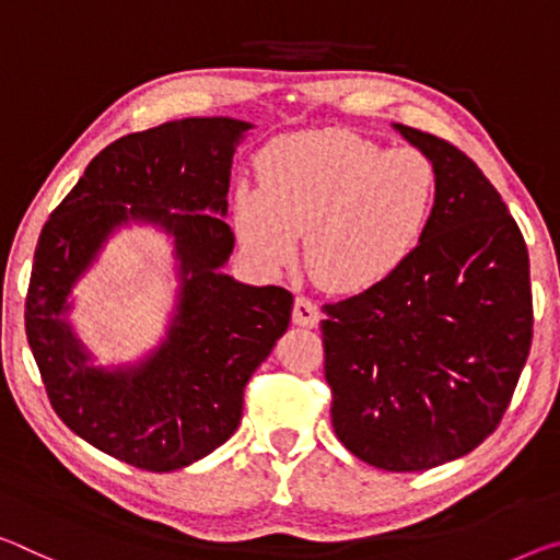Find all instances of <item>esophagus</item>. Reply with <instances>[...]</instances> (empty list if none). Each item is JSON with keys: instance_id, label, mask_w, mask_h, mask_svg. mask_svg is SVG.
Wrapping results in <instances>:
<instances>
[{"instance_id": "esophagus-1", "label": "esophagus", "mask_w": 560, "mask_h": 560, "mask_svg": "<svg viewBox=\"0 0 560 560\" xmlns=\"http://www.w3.org/2000/svg\"><path fill=\"white\" fill-rule=\"evenodd\" d=\"M294 318L296 326H306V328H314L318 322H322V312H318V306L314 301H308L306 296H296L294 301Z\"/></svg>"}]
</instances>
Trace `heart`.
Returning <instances> with one entry per match:
<instances>
[{
    "instance_id": "heart-1",
    "label": "heart",
    "mask_w": 560,
    "mask_h": 560,
    "mask_svg": "<svg viewBox=\"0 0 560 560\" xmlns=\"http://www.w3.org/2000/svg\"><path fill=\"white\" fill-rule=\"evenodd\" d=\"M259 186H238V242L264 269L294 261L304 234L312 279L336 294L374 289L421 246L439 201L419 149H386L341 129L299 131L256 156Z\"/></svg>"
}]
</instances>
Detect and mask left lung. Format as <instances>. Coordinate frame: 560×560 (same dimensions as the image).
<instances>
[{
  "mask_svg": "<svg viewBox=\"0 0 560 560\" xmlns=\"http://www.w3.org/2000/svg\"><path fill=\"white\" fill-rule=\"evenodd\" d=\"M396 129L436 166V211L394 277L324 304V374L353 456L425 471L501 423L534 339V299L526 242L481 168L446 139Z\"/></svg>",
  "mask_w": 560,
  "mask_h": 560,
  "instance_id": "8db88e82",
  "label": "left lung"
}]
</instances>
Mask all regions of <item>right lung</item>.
Here are the masks:
<instances>
[{"label":"right lung","mask_w":560,"mask_h":560,"mask_svg":"<svg viewBox=\"0 0 560 560\" xmlns=\"http://www.w3.org/2000/svg\"><path fill=\"white\" fill-rule=\"evenodd\" d=\"M252 124L191 117L102 149L44 224L24 328L49 404L94 448L144 471L209 456L242 421L244 386L291 322L294 296L226 273L232 156ZM129 220L175 236L183 289L165 343L129 370L89 368L66 296L114 228Z\"/></svg>","instance_id":"add662e5"}]
</instances>
